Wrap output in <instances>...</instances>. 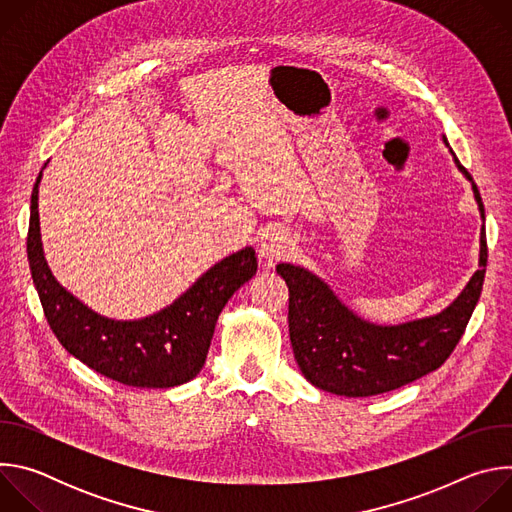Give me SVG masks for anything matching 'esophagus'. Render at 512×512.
I'll return each mask as SVG.
<instances>
[{
  "mask_svg": "<svg viewBox=\"0 0 512 512\" xmlns=\"http://www.w3.org/2000/svg\"><path fill=\"white\" fill-rule=\"evenodd\" d=\"M291 245H294V237L281 225H271L263 231L259 241V257L269 265L275 259L283 257Z\"/></svg>",
  "mask_w": 512,
  "mask_h": 512,
  "instance_id": "esophagus-1",
  "label": "esophagus"
}]
</instances>
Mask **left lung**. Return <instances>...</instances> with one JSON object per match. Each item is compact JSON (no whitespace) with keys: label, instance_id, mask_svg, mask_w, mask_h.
<instances>
[{"label":"left lung","instance_id":"1","mask_svg":"<svg viewBox=\"0 0 512 512\" xmlns=\"http://www.w3.org/2000/svg\"><path fill=\"white\" fill-rule=\"evenodd\" d=\"M446 145L448 139L444 137ZM452 152V150H450ZM458 170H468L452 152ZM474 198L484 221L476 184ZM486 227L480 229V269L462 294L440 314L397 326H379L350 312L318 275L279 263L275 269L289 287V340L302 375L318 389L344 397H373L440 369L460 342L482 294L486 273Z\"/></svg>","mask_w":512,"mask_h":512}]
</instances>
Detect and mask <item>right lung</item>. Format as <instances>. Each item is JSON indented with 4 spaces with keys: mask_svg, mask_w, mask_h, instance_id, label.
Segmentation results:
<instances>
[{
    "mask_svg": "<svg viewBox=\"0 0 512 512\" xmlns=\"http://www.w3.org/2000/svg\"><path fill=\"white\" fill-rule=\"evenodd\" d=\"M30 200L28 261L44 316L58 342L107 379L141 389L188 383L204 367L218 314L257 271L253 247H245L200 275L168 308L141 320H111L66 291L48 269L40 241L38 184Z\"/></svg>",
    "mask_w": 512,
    "mask_h": 512,
    "instance_id": "right-lung-1",
    "label": "right lung"
}]
</instances>
